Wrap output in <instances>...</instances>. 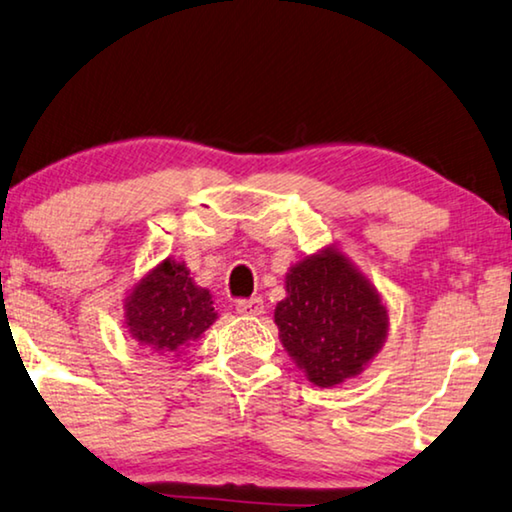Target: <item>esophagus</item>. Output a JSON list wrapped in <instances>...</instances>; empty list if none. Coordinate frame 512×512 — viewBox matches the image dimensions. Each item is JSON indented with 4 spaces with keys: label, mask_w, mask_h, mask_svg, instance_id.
<instances>
[{
    "label": "esophagus",
    "mask_w": 512,
    "mask_h": 512,
    "mask_svg": "<svg viewBox=\"0 0 512 512\" xmlns=\"http://www.w3.org/2000/svg\"><path fill=\"white\" fill-rule=\"evenodd\" d=\"M236 312H239V315L257 317V315H262V312H264V301L259 299V296H255V299H243V301L236 303Z\"/></svg>",
    "instance_id": "34e87169"
}]
</instances>
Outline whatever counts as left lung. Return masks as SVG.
<instances>
[{
  "label": "left lung",
  "mask_w": 512,
  "mask_h": 512,
  "mask_svg": "<svg viewBox=\"0 0 512 512\" xmlns=\"http://www.w3.org/2000/svg\"><path fill=\"white\" fill-rule=\"evenodd\" d=\"M276 305L280 342L315 386L358 377L384 347L388 310L377 289L335 248L294 264Z\"/></svg>",
  "instance_id": "obj_1"
}]
</instances>
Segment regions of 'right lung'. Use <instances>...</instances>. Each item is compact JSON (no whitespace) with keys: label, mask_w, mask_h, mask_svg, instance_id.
<instances>
[{"label":"right lung","mask_w":512,"mask_h":512,"mask_svg":"<svg viewBox=\"0 0 512 512\" xmlns=\"http://www.w3.org/2000/svg\"><path fill=\"white\" fill-rule=\"evenodd\" d=\"M124 310L128 333L160 356H179L218 319L209 289L197 287L186 264L172 257L137 282Z\"/></svg>","instance_id":"right-lung-1"}]
</instances>
